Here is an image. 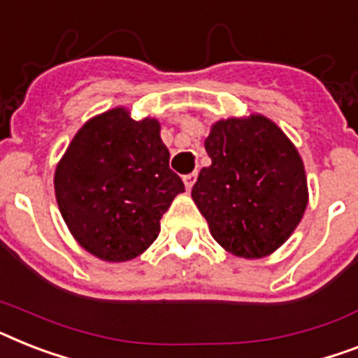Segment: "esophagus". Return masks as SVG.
Wrapping results in <instances>:
<instances>
[{"label":"esophagus","instance_id":"obj_1","mask_svg":"<svg viewBox=\"0 0 358 358\" xmlns=\"http://www.w3.org/2000/svg\"><path fill=\"white\" fill-rule=\"evenodd\" d=\"M194 182H196V173L185 174V176H184V184H185V187H187V191H191V187H193V185H194Z\"/></svg>","mask_w":358,"mask_h":358}]
</instances>
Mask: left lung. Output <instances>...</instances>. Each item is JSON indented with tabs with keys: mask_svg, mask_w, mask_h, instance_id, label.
I'll list each match as a JSON object with an SVG mask.
<instances>
[{
	"mask_svg": "<svg viewBox=\"0 0 358 358\" xmlns=\"http://www.w3.org/2000/svg\"><path fill=\"white\" fill-rule=\"evenodd\" d=\"M204 145L211 165L191 196L213 239L237 257L272 254L300 224L309 200L296 147L259 113L217 121Z\"/></svg>",
	"mask_w": 358,
	"mask_h": 358,
	"instance_id": "obj_1",
	"label": "left lung"
}]
</instances>
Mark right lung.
Returning a JSON list of instances; mask_svg holds the SVG:
<instances>
[{
    "instance_id": "1",
    "label": "right lung",
    "mask_w": 358,
    "mask_h": 358,
    "mask_svg": "<svg viewBox=\"0 0 358 358\" xmlns=\"http://www.w3.org/2000/svg\"><path fill=\"white\" fill-rule=\"evenodd\" d=\"M184 182L169 169L159 123L124 108L90 119L55 171V194L69 231L90 254L121 263L143 254Z\"/></svg>"
}]
</instances>
